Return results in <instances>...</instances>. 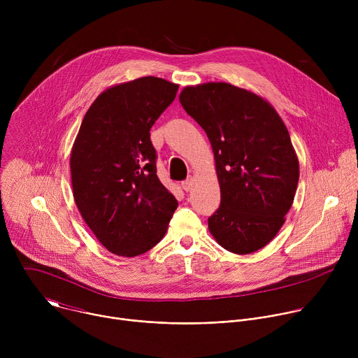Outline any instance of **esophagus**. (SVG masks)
Masks as SVG:
<instances>
[{
    "label": "esophagus",
    "instance_id": "1",
    "mask_svg": "<svg viewBox=\"0 0 358 358\" xmlns=\"http://www.w3.org/2000/svg\"><path fill=\"white\" fill-rule=\"evenodd\" d=\"M192 185H194V180H192L191 177H188L187 180H184V181L181 182V187H182L184 191H191V189H192Z\"/></svg>",
    "mask_w": 358,
    "mask_h": 358
}]
</instances>
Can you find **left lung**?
Masks as SVG:
<instances>
[{
	"label": "left lung",
	"mask_w": 358,
	"mask_h": 358,
	"mask_svg": "<svg viewBox=\"0 0 358 358\" xmlns=\"http://www.w3.org/2000/svg\"><path fill=\"white\" fill-rule=\"evenodd\" d=\"M180 103L214 151L221 206L210 232L232 253L259 250L282 228L299 181L285 123L266 100L224 82L187 86Z\"/></svg>",
	"instance_id": "left-lung-1"
}]
</instances>
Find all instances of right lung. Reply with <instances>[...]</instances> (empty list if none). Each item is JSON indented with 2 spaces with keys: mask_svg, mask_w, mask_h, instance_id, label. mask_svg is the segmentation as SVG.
I'll list each match as a JSON object with an SVG mask.
<instances>
[{
  "mask_svg": "<svg viewBox=\"0 0 358 358\" xmlns=\"http://www.w3.org/2000/svg\"><path fill=\"white\" fill-rule=\"evenodd\" d=\"M178 85L144 76L100 93L86 112L71 155L73 198L108 250L137 257L164 236L178 207L157 177L150 129Z\"/></svg>",
  "mask_w": 358,
  "mask_h": 358,
  "instance_id": "obj_1",
  "label": "right lung"
}]
</instances>
